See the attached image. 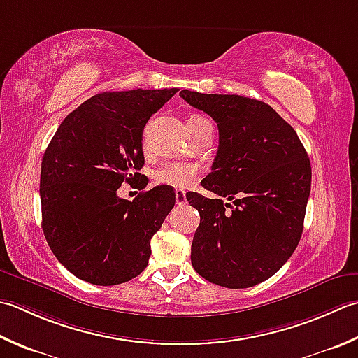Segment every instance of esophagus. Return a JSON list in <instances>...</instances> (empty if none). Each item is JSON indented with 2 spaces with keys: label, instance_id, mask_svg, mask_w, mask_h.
<instances>
[{
  "label": "esophagus",
  "instance_id": "esophagus-1",
  "mask_svg": "<svg viewBox=\"0 0 358 358\" xmlns=\"http://www.w3.org/2000/svg\"><path fill=\"white\" fill-rule=\"evenodd\" d=\"M175 203H177L178 206H183L186 203V192L183 189H177V191H175Z\"/></svg>",
  "mask_w": 358,
  "mask_h": 358
}]
</instances>
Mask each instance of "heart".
<instances>
[{
  "instance_id": "obj_1",
  "label": "heart",
  "mask_w": 358,
  "mask_h": 358,
  "mask_svg": "<svg viewBox=\"0 0 358 358\" xmlns=\"http://www.w3.org/2000/svg\"><path fill=\"white\" fill-rule=\"evenodd\" d=\"M206 121L200 116H192L187 124ZM199 175V166L192 163H167L155 172V181L158 185L169 186L173 189H186L191 186Z\"/></svg>"
}]
</instances>
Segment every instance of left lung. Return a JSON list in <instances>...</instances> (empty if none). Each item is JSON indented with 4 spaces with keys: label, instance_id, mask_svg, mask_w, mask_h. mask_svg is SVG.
Segmentation results:
<instances>
[{
    "label": "left lung",
    "instance_id": "left-lung-1",
    "mask_svg": "<svg viewBox=\"0 0 358 358\" xmlns=\"http://www.w3.org/2000/svg\"><path fill=\"white\" fill-rule=\"evenodd\" d=\"M180 96L219 127L213 172L201 181L217 199L186 195L200 214L191 248L194 270L227 289L267 281L289 261L303 234L312 183L304 145L262 101L189 90Z\"/></svg>",
    "mask_w": 358,
    "mask_h": 358
}]
</instances>
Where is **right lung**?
<instances>
[{"label": "right lung", "mask_w": 358, "mask_h": 358, "mask_svg": "<svg viewBox=\"0 0 358 358\" xmlns=\"http://www.w3.org/2000/svg\"><path fill=\"white\" fill-rule=\"evenodd\" d=\"M178 88L99 93L71 111L41 159V227L59 262L82 281L116 285L149 264L150 239L175 205L169 186L130 201L121 185L139 180L143 131ZM149 181L141 180L139 189Z\"/></svg>", "instance_id": "1"}]
</instances>
